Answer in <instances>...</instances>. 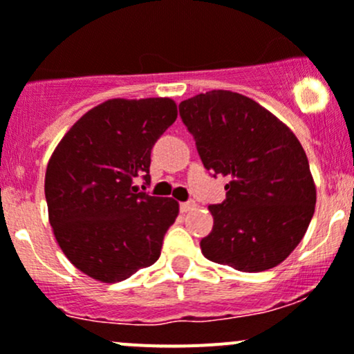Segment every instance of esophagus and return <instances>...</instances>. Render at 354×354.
<instances>
[{"mask_svg":"<svg viewBox=\"0 0 354 354\" xmlns=\"http://www.w3.org/2000/svg\"><path fill=\"white\" fill-rule=\"evenodd\" d=\"M196 205H195V202H183V203H180V210L181 212H189V210H193V208H195Z\"/></svg>","mask_w":354,"mask_h":354,"instance_id":"obj_1","label":"esophagus"}]
</instances>
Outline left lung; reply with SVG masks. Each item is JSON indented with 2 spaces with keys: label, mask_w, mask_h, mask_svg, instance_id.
<instances>
[{
  "label": "left lung",
  "mask_w": 354,
  "mask_h": 354,
  "mask_svg": "<svg viewBox=\"0 0 354 354\" xmlns=\"http://www.w3.org/2000/svg\"><path fill=\"white\" fill-rule=\"evenodd\" d=\"M180 117L203 166L229 178L224 202L208 207L214 229L200 241L203 256L245 273L280 265L315 208V185L295 133L254 100L225 89L181 102Z\"/></svg>",
  "instance_id": "obj_1"
}]
</instances>
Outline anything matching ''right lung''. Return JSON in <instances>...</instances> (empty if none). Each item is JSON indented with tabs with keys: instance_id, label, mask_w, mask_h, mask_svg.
<instances>
[{
	"instance_id": "add662e5",
	"label": "right lung",
	"mask_w": 354,
	"mask_h": 354,
	"mask_svg": "<svg viewBox=\"0 0 354 354\" xmlns=\"http://www.w3.org/2000/svg\"><path fill=\"white\" fill-rule=\"evenodd\" d=\"M171 98H113L84 113L50 156L46 200L54 236L77 270L103 283L127 280L161 256L178 202L139 192L151 151L174 124Z\"/></svg>"
}]
</instances>
